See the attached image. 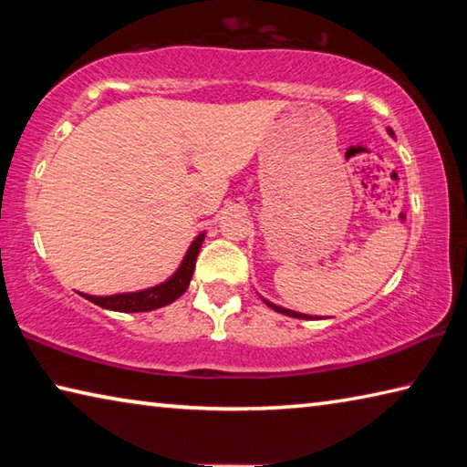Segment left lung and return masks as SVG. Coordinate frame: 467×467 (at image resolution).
I'll return each mask as SVG.
<instances>
[{"label": "left lung", "instance_id": "obj_1", "mask_svg": "<svg viewBox=\"0 0 467 467\" xmlns=\"http://www.w3.org/2000/svg\"><path fill=\"white\" fill-rule=\"evenodd\" d=\"M387 131H389V136H391V138H395V136H393V130H389V128H387ZM262 300H264V303H265L267 306H272V309H274V311H278V313H282V315H288V317H295V319H315V317H313V315H305V313H296V311L284 309V306H278V305H274V303H270V300H265L264 296H262ZM317 319H319V317H317Z\"/></svg>", "mask_w": 467, "mask_h": 467}]
</instances>
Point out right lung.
Returning <instances> with one entry per match:
<instances>
[{"label":"right lung","instance_id":"right-lung-1","mask_svg":"<svg viewBox=\"0 0 467 467\" xmlns=\"http://www.w3.org/2000/svg\"><path fill=\"white\" fill-rule=\"evenodd\" d=\"M203 239H205V233L197 234L193 243L189 244L183 262H181V265L177 267V272L172 274L169 280L156 284V286L136 290V292H119V295H109V296L84 295V292H80V295L86 300H90V303L102 306V309L119 311V313H144V311H154V309H161V306L175 303V300L189 288V282H192V275L195 270L197 253L202 249Z\"/></svg>","mask_w":467,"mask_h":467}]
</instances>
